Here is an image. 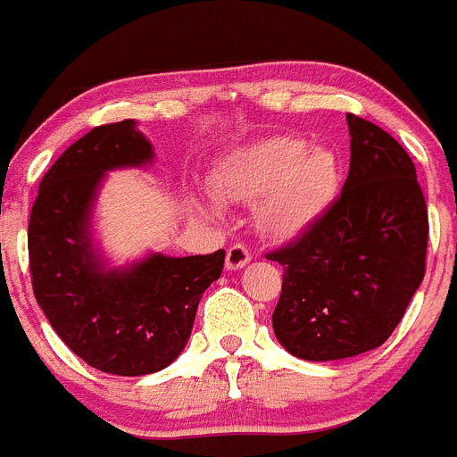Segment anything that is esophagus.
I'll return each instance as SVG.
<instances>
[{"label": "esophagus", "instance_id": "obj_1", "mask_svg": "<svg viewBox=\"0 0 457 457\" xmlns=\"http://www.w3.org/2000/svg\"><path fill=\"white\" fill-rule=\"evenodd\" d=\"M247 263H250V250L245 245H241V243L229 247L228 254H225V268L228 270H241Z\"/></svg>", "mask_w": 457, "mask_h": 457}]
</instances>
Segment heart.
<instances>
[{
  "label": "heart",
  "instance_id": "obj_1",
  "mask_svg": "<svg viewBox=\"0 0 457 457\" xmlns=\"http://www.w3.org/2000/svg\"><path fill=\"white\" fill-rule=\"evenodd\" d=\"M344 185L339 154L326 145H308L299 136H272L229 152L210 176V194L219 203L254 207L265 237L286 238L317 223ZM203 214L214 216L212 207Z\"/></svg>",
  "mask_w": 457,
  "mask_h": 457
}]
</instances>
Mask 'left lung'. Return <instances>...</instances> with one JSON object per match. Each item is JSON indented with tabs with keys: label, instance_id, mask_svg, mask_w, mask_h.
I'll return each mask as SVG.
<instances>
[{
	"label": "left lung",
	"instance_id": "obj_1",
	"mask_svg": "<svg viewBox=\"0 0 457 457\" xmlns=\"http://www.w3.org/2000/svg\"><path fill=\"white\" fill-rule=\"evenodd\" d=\"M351 171L341 196L296 241L268 254L283 265L272 314L278 344L308 361L382 346L424 278L428 214L400 143L348 113Z\"/></svg>",
	"mask_w": 457,
	"mask_h": 457
}]
</instances>
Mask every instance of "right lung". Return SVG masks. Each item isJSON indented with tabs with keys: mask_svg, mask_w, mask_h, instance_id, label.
Returning <instances> with one entry per match:
<instances>
[{
	"mask_svg": "<svg viewBox=\"0 0 457 457\" xmlns=\"http://www.w3.org/2000/svg\"><path fill=\"white\" fill-rule=\"evenodd\" d=\"M152 161L136 120L96 127L53 162L29 220L30 278L48 323L79 360L122 378L158 373L183 353L198 301L225 261L223 250L152 252L122 268L106 265L91 232L106 171Z\"/></svg>",
	"mask_w": 457,
	"mask_h": 457,
	"instance_id": "add662e5",
	"label": "right lung"
}]
</instances>
